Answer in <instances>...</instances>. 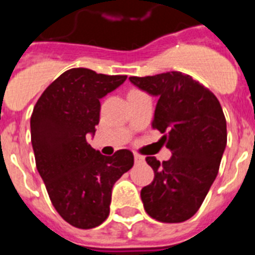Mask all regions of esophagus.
<instances>
[{
    "label": "esophagus",
    "mask_w": 255,
    "mask_h": 255,
    "mask_svg": "<svg viewBox=\"0 0 255 255\" xmlns=\"http://www.w3.org/2000/svg\"><path fill=\"white\" fill-rule=\"evenodd\" d=\"M134 159L135 163H141V162H144V157L140 154H134Z\"/></svg>",
    "instance_id": "esophagus-1"
}]
</instances>
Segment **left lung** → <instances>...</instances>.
I'll use <instances>...</instances> for the list:
<instances>
[{
    "instance_id": "1",
    "label": "left lung",
    "mask_w": 255,
    "mask_h": 255,
    "mask_svg": "<svg viewBox=\"0 0 255 255\" xmlns=\"http://www.w3.org/2000/svg\"><path fill=\"white\" fill-rule=\"evenodd\" d=\"M130 82L158 97L153 129L172 155L145 161L154 179L140 191L144 209L155 221L179 224L195 215L217 176L227 143L226 119L217 97L180 71L130 76Z\"/></svg>"
}]
</instances>
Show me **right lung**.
Instances as JSON below:
<instances>
[{
  "label": "right lung",
  "instance_id": "add662e5",
  "mask_svg": "<svg viewBox=\"0 0 255 255\" xmlns=\"http://www.w3.org/2000/svg\"><path fill=\"white\" fill-rule=\"evenodd\" d=\"M126 78L70 69L46 88L33 108L30 132L37 170L58 215L78 229L105 222L112 186L134 164L130 150L107 157L87 141L100 123V100Z\"/></svg>",
  "mask_w": 255,
  "mask_h": 255
}]
</instances>
